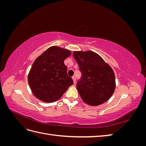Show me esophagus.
<instances>
[{"mask_svg": "<svg viewBox=\"0 0 146 146\" xmlns=\"http://www.w3.org/2000/svg\"><path fill=\"white\" fill-rule=\"evenodd\" d=\"M72 79H73V81H74V83L75 84V83H76V77L73 76L72 77Z\"/></svg>", "mask_w": 146, "mask_h": 146, "instance_id": "34e87169", "label": "esophagus"}]
</instances>
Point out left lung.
I'll return each instance as SVG.
<instances>
[{
	"label": "left lung",
	"mask_w": 146,
	"mask_h": 146,
	"mask_svg": "<svg viewBox=\"0 0 146 146\" xmlns=\"http://www.w3.org/2000/svg\"><path fill=\"white\" fill-rule=\"evenodd\" d=\"M82 76L77 89L87 104L96 106L107 101L115 90V76L113 69L92 51L74 52Z\"/></svg>",
	"instance_id": "obj_1"
}]
</instances>
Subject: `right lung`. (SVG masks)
Returning <instances> with one entry per match:
<instances>
[{
	"mask_svg": "<svg viewBox=\"0 0 146 146\" xmlns=\"http://www.w3.org/2000/svg\"><path fill=\"white\" fill-rule=\"evenodd\" d=\"M71 53L58 47H50L35 60L28 76L31 90L35 97L45 102H54L72 85L67 74L66 58Z\"/></svg>",
	"mask_w": 146,
	"mask_h": 146,
	"instance_id": "add662e5",
	"label": "right lung"
}]
</instances>
